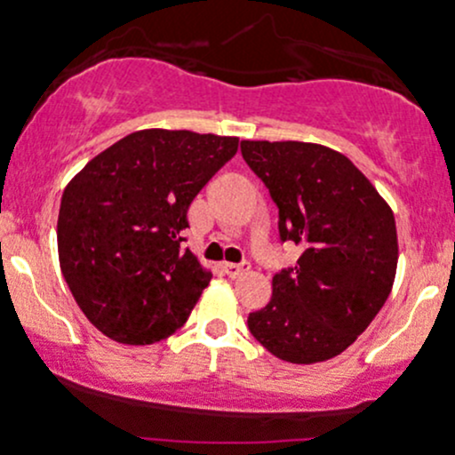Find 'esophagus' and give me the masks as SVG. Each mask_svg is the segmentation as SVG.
Returning <instances> with one entry per match:
<instances>
[{"label":"esophagus","mask_w":455,"mask_h":455,"mask_svg":"<svg viewBox=\"0 0 455 455\" xmlns=\"http://www.w3.org/2000/svg\"><path fill=\"white\" fill-rule=\"evenodd\" d=\"M250 267L251 265L247 260H243V262H226V265H223V271H226L229 278H238V275L247 274V271H250Z\"/></svg>","instance_id":"34e87169"}]
</instances>
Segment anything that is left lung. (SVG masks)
Masks as SVG:
<instances>
[{
	"label": "left lung",
	"mask_w": 455,
	"mask_h": 455,
	"mask_svg": "<svg viewBox=\"0 0 455 455\" xmlns=\"http://www.w3.org/2000/svg\"><path fill=\"white\" fill-rule=\"evenodd\" d=\"M243 159L278 205L283 241L302 254L271 280V299L247 329L283 362L344 353L392 291L399 260L390 205L341 153L311 142L243 140Z\"/></svg>",
	"instance_id": "8db88e82"
}]
</instances>
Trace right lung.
<instances>
[{
  "label": "right lung",
  "instance_id": "right-lung-1",
  "mask_svg": "<svg viewBox=\"0 0 455 455\" xmlns=\"http://www.w3.org/2000/svg\"><path fill=\"white\" fill-rule=\"evenodd\" d=\"M238 151V138L144 129L98 153L63 190L59 260L85 317L120 344L186 324L210 274L181 251L188 208Z\"/></svg>",
  "mask_w": 455,
  "mask_h": 455
}]
</instances>
